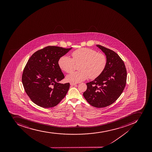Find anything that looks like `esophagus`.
Segmentation results:
<instances>
[{
  "label": "esophagus",
  "instance_id": "34e87169",
  "mask_svg": "<svg viewBox=\"0 0 152 152\" xmlns=\"http://www.w3.org/2000/svg\"><path fill=\"white\" fill-rule=\"evenodd\" d=\"M70 86H75V85H77V83H72V82H71L70 83Z\"/></svg>",
  "mask_w": 152,
  "mask_h": 152
}]
</instances>
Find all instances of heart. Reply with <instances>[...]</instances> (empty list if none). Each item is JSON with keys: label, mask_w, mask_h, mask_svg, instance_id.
Segmentation results:
<instances>
[{"label": "heart", "mask_w": 152, "mask_h": 152, "mask_svg": "<svg viewBox=\"0 0 152 152\" xmlns=\"http://www.w3.org/2000/svg\"><path fill=\"white\" fill-rule=\"evenodd\" d=\"M72 58L63 56L58 61L62 70L70 73L74 70L75 63H80L79 71H74L66 76L69 82L79 83L89 78L94 79L101 75L106 67L107 59L104 54L97 53L95 50L80 48L71 53Z\"/></svg>", "instance_id": "1"}]
</instances>
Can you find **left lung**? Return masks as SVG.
Returning a JSON list of instances; mask_svg holds the SVG:
<instances>
[{"mask_svg": "<svg viewBox=\"0 0 152 152\" xmlns=\"http://www.w3.org/2000/svg\"><path fill=\"white\" fill-rule=\"evenodd\" d=\"M96 46L106 55V67L101 75L86 83L83 96L92 106L102 108L112 104L121 96L126 83L127 71L118 54L99 45Z\"/></svg>", "mask_w": 152, "mask_h": 152, "instance_id": "1", "label": "left lung"}]
</instances>
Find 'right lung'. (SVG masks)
Returning a JSON list of instances; mask_svg holds the SVG:
<instances>
[{
	"label": "right lung",
	"mask_w": 152,
	"mask_h": 152,
	"mask_svg": "<svg viewBox=\"0 0 152 152\" xmlns=\"http://www.w3.org/2000/svg\"><path fill=\"white\" fill-rule=\"evenodd\" d=\"M71 48L48 46L36 51L28 59L22 82L26 93L34 104L53 107L66 96L70 84L59 83L65 76L58 61Z\"/></svg>",
	"instance_id": "1"
}]
</instances>
